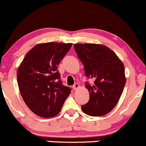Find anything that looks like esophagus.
I'll return each mask as SVG.
<instances>
[{"label":"esophagus","instance_id":"1","mask_svg":"<svg viewBox=\"0 0 146 146\" xmlns=\"http://www.w3.org/2000/svg\"><path fill=\"white\" fill-rule=\"evenodd\" d=\"M78 88H79V84H78V83H75V84L72 86L74 90H76Z\"/></svg>","mask_w":146,"mask_h":146}]
</instances>
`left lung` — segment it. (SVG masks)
<instances>
[{
	"mask_svg": "<svg viewBox=\"0 0 146 146\" xmlns=\"http://www.w3.org/2000/svg\"><path fill=\"white\" fill-rule=\"evenodd\" d=\"M74 50L84 66L87 78L92 84H85L90 94L82 110L92 117L110 112L119 101L125 85V68L121 60L109 47L99 44H74Z\"/></svg>",
	"mask_w": 146,
	"mask_h": 146,
	"instance_id": "left-lung-1",
	"label": "left lung"
}]
</instances>
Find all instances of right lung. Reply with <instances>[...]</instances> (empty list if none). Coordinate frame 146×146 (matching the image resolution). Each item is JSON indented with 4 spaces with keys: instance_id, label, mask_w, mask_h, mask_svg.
<instances>
[{
    "instance_id": "1",
    "label": "right lung",
    "mask_w": 146,
    "mask_h": 146,
    "mask_svg": "<svg viewBox=\"0 0 146 146\" xmlns=\"http://www.w3.org/2000/svg\"><path fill=\"white\" fill-rule=\"evenodd\" d=\"M72 43L50 42L35 45L27 52L18 69L17 81L23 99L39 117L58 114L71 92L60 80L57 67Z\"/></svg>"
}]
</instances>
